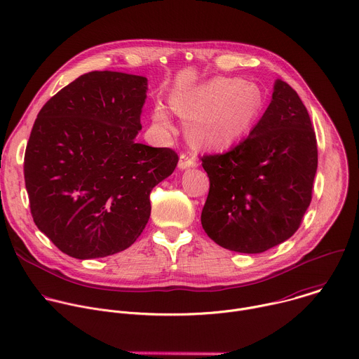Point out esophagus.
<instances>
[{
  "label": "esophagus",
  "instance_id": "1",
  "mask_svg": "<svg viewBox=\"0 0 359 359\" xmlns=\"http://www.w3.org/2000/svg\"><path fill=\"white\" fill-rule=\"evenodd\" d=\"M196 165H197V162L194 159V155H191V154H182L180 155V159H179V168L180 169L193 168Z\"/></svg>",
  "mask_w": 359,
  "mask_h": 359
}]
</instances>
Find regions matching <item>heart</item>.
<instances>
[{
  "label": "heart",
  "mask_w": 359,
  "mask_h": 359,
  "mask_svg": "<svg viewBox=\"0 0 359 359\" xmlns=\"http://www.w3.org/2000/svg\"><path fill=\"white\" fill-rule=\"evenodd\" d=\"M262 95L257 86L236 79L218 77L194 91L172 100L173 109L183 118H193L190 135L210 148H225L243 138L261 109ZM154 121L169 127L163 109L156 108Z\"/></svg>",
  "instance_id": "heart-1"
}]
</instances>
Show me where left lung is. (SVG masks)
<instances>
[{"instance_id": "obj_1", "label": "left lung", "mask_w": 359, "mask_h": 359, "mask_svg": "<svg viewBox=\"0 0 359 359\" xmlns=\"http://www.w3.org/2000/svg\"><path fill=\"white\" fill-rule=\"evenodd\" d=\"M317 140L299 94L276 80L250 135L224 154L203 155L210 190L201 225L219 247L265 252L299 229L311 201Z\"/></svg>"}]
</instances>
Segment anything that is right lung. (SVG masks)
<instances>
[{"label":"right lung","mask_w":359,"mask_h":359,"mask_svg":"<svg viewBox=\"0 0 359 359\" xmlns=\"http://www.w3.org/2000/svg\"><path fill=\"white\" fill-rule=\"evenodd\" d=\"M147 81L86 73L35 119L24 159L31 214L72 258H104L131 247L149 219L152 189L179 162L170 148L135 142Z\"/></svg>","instance_id":"1"}]
</instances>
